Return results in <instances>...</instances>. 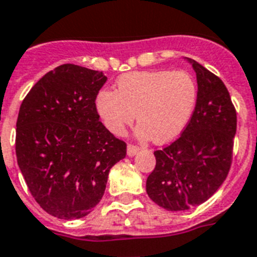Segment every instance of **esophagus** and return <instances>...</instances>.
<instances>
[{
    "instance_id": "34e87169",
    "label": "esophagus",
    "mask_w": 257,
    "mask_h": 257,
    "mask_svg": "<svg viewBox=\"0 0 257 257\" xmlns=\"http://www.w3.org/2000/svg\"><path fill=\"white\" fill-rule=\"evenodd\" d=\"M139 152H140L139 146L132 145V144H129L128 148H126V154H128L129 157H135V155L137 154Z\"/></svg>"
}]
</instances>
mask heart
<instances>
[{
    "label": "heart",
    "mask_w": 257,
    "mask_h": 257,
    "mask_svg": "<svg viewBox=\"0 0 257 257\" xmlns=\"http://www.w3.org/2000/svg\"><path fill=\"white\" fill-rule=\"evenodd\" d=\"M197 86L185 70H145L121 75L116 92L102 90L96 111L109 132L121 136L137 113V136L165 144L184 131L195 111Z\"/></svg>",
    "instance_id": "1"
}]
</instances>
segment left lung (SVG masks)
Here are the masks:
<instances>
[{"label": "left lung", "instance_id": "obj_1", "mask_svg": "<svg viewBox=\"0 0 257 257\" xmlns=\"http://www.w3.org/2000/svg\"><path fill=\"white\" fill-rule=\"evenodd\" d=\"M197 78L195 111L182 136L155 150L146 192L157 205L188 210L205 202L225 182L232 162L236 111L225 83L188 59Z\"/></svg>", "mask_w": 257, "mask_h": 257}]
</instances>
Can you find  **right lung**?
I'll return each mask as SVG.
<instances>
[{
    "mask_svg": "<svg viewBox=\"0 0 257 257\" xmlns=\"http://www.w3.org/2000/svg\"><path fill=\"white\" fill-rule=\"evenodd\" d=\"M102 72L64 64L36 82L19 108L17 161L32 197L49 214L82 218L102 200L126 144L99 121Z\"/></svg>",
    "mask_w": 257,
    "mask_h": 257,
    "instance_id": "add662e5",
    "label": "right lung"
}]
</instances>
